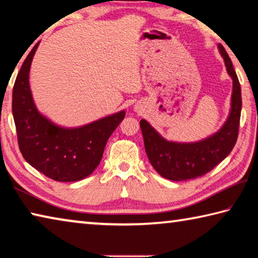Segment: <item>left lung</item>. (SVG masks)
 Here are the masks:
<instances>
[{"instance_id":"left-lung-1","label":"left lung","mask_w":258,"mask_h":258,"mask_svg":"<svg viewBox=\"0 0 258 258\" xmlns=\"http://www.w3.org/2000/svg\"><path fill=\"white\" fill-rule=\"evenodd\" d=\"M227 74L232 79L231 108L224 124L217 133L193 143L170 142L163 138L146 120H141L147 157L159 175L170 180H187L207 174L222 162L233 149L239 133L241 114V88L229 54L218 44Z\"/></svg>"}]
</instances>
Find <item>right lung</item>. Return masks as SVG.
<instances>
[{"mask_svg": "<svg viewBox=\"0 0 258 258\" xmlns=\"http://www.w3.org/2000/svg\"><path fill=\"white\" fill-rule=\"evenodd\" d=\"M39 43L24 60L12 91V114L19 149L24 159L49 178L81 180L98 167L105 145L124 119L125 112L77 128L58 125L40 113L29 87V70Z\"/></svg>", "mask_w": 258, "mask_h": 258, "instance_id": "obj_1", "label": "right lung"}]
</instances>
